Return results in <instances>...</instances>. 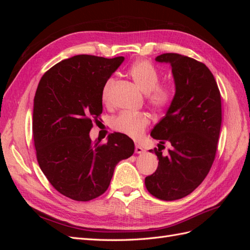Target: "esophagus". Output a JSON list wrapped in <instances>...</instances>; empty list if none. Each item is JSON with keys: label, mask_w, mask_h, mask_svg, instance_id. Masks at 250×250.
Returning a JSON list of instances; mask_svg holds the SVG:
<instances>
[{"label": "esophagus", "mask_w": 250, "mask_h": 250, "mask_svg": "<svg viewBox=\"0 0 250 250\" xmlns=\"http://www.w3.org/2000/svg\"><path fill=\"white\" fill-rule=\"evenodd\" d=\"M144 152H145V149H144L141 145H139V144H135V153L141 154Z\"/></svg>", "instance_id": "34e87169"}]
</instances>
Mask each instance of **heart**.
I'll use <instances>...</instances> for the list:
<instances>
[{
    "instance_id": "obj_1",
    "label": "heart",
    "mask_w": 250,
    "mask_h": 250,
    "mask_svg": "<svg viewBox=\"0 0 250 250\" xmlns=\"http://www.w3.org/2000/svg\"><path fill=\"white\" fill-rule=\"evenodd\" d=\"M130 76L135 84L147 95V101L153 109L165 110L174 99V88L169 84L160 85L161 74L156 67L146 60L135 62L130 69ZM113 79H108L102 90V99L108 101ZM149 125V118L145 113L122 112L111 121V127L116 131L132 139H140Z\"/></svg>"
}]
</instances>
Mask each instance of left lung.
Returning a JSON list of instances; mask_svg holds the SVG:
<instances>
[{"label": "left lung", "instance_id": "left-lung-1", "mask_svg": "<svg viewBox=\"0 0 250 250\" xmlns=\"http://www.w3.org/2000/svg\"><path fill=\"white\" fill-rule=\"evenodd\" d=\"M155 60L171 65L175 95L151 137L160 144L169 142L173 148L168 155L160 148L149 150L157 155L158 167L145 178V186L156 198L170 201L191 194L214 163L222 121L221 96L204 63L176 53Z\"/></svg>", "mask_w": 250, "mask_h": 250}]
</instances>
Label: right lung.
Instances as JSON below:
<instances>
[{
    "label": "right lung",
    "mask_w": 250,
    "mask_h": 250,
    "mask_svg": "<svg viewBox=\"0 0 250 250\" xmlns=\"http://www.w3.org/2000/svg\"><path fill=\"white\" fill-rule=\"evenodd\" d=\"M124 57L76 55L43 75L33 104L36 157L50 184L66 197L88 201L102 195L117 164L134 152L133 141L111 133L107 143L92 142L93 120L102 113L104 84Z\"/></svg>",
    "instance_id": "add662e5"
}]
</instances>
